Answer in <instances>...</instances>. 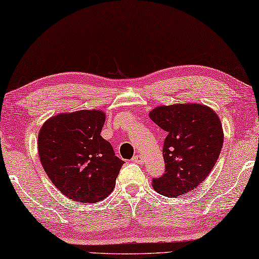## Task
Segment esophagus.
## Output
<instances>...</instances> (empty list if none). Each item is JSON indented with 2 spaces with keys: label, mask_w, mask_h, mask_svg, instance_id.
Returning a JSON list of instances; mask_svg holds the SVG:
<instances>
[{
  "label": "esophagus",
  "mask_w": 259,
  "mask_h": 259,
  "mask_svg": "<svg viewBox=\"0 0 259 259\" xmlns=\"http://www.w3.org/2000/svg\"><path fill=\"white\" fill-rule=\"evenodd\" d=\"M132 162L141 165V164H143V158L140 155H137V156H134V157L132 158Z\"/></svg>",
  "instance_id": "34e87169"
}]
</instances>
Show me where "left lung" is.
I'll list each match as a JSON object with an SVG mask.
<instances>
[{
  "instance_id": "obj_1",
  "label": "left lung",
  "mask_w": 259,
  "mask_h": 259,
  "mask_svg": "<svg viewBox=\"0 0 259 259\" xmlns=\"http://www.w3.org/2000/svg\"><path fill=\"white\" fill-rule=\"evenodd\" d=\"M149 117L166 132L165 173L152 179V187L168 197L192 192L210 175L222 151L224 133L219 117L211 108L196 103L162 105Z\"/></svg>"
}]
</instances>
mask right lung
<instances>
[{
    "instance_id": "obj_1",
    "label": "right lung",
    "mask_w": 259,
    "mask_h": 259,
    "mask_svg": "<svg viewBox=\"0 0 259 259\" xmlns=\"http://www.w3.org/2000/svg\"><path fill=\"white\" fill-rule=\"evenodd\" d=\"M105 114L100 110L59 113L42 125L37 150L56 188L70 200L96 203L112 192L124 160L101 137Z\"/></svg>"
}]
</instances>
